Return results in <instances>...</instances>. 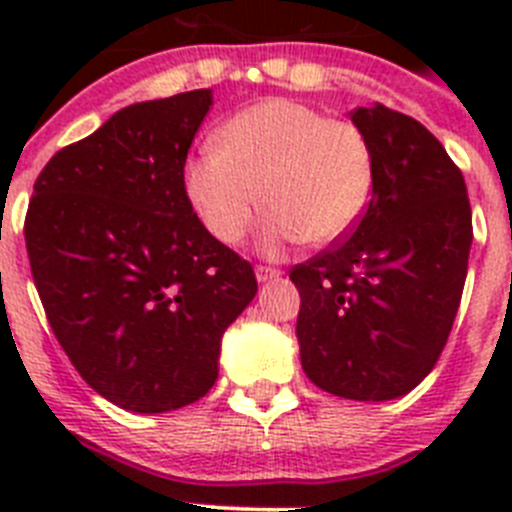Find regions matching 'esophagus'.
Returning a JSON list of instances; mask_svg holds the SVG:
<instances>
[{
  "label": "esophagus",
  "instance_id": "1",
  "mask_svg": "<svg viewBox=\"0 0 512 512\" xmlns=\"http://www.w3.org/2000/svg\"><path fill=\"white\" fill-rule=\"evenodd\" d=\"M282 277V271L279 269H271V266H256V279H259V284H266L271 282V279H279Z\"/></svg>",
  "mask_w": 512,
  "mask_h": 512
}]
</instances>
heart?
<instances>
[{
	"label": "heart",
	"instance_id": "b5f03b06",
	"mask_svg": "<svg viewBox=\"0 0 512 512\" xmlns=\"http://www.w3.org/2000/svg\"><path fill=\"white\" fill-rule=\"evenodd\" d=\"M374 189V153L354 122L333 120L295 99L271 97L217 128L215 148L184 164V192L202 225L238 246L269 207L261 248L328 246L351 233Z\"/></svg>",
	"mask_w": 512,
	"mask_h": 512
}]
</instances>
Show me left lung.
<instances>
[{
	"instance_id": "obj_1",
	"label": "left lung",
	"mask_w": 512,
	"mask_h": 512,
	"mask_svg": "<svg viewBox=\"0 0 512 512\" xmlns=\"http://www.w3.org/2000/svg\"><path fill=\"white\" fill-rule=\"evenodd\" d=\"M351 122L374 153L369 207L348 238L295 266L297 341L320 390L359 402L397 400L441 356L472 248L467 184L446 148L384 104Z\"/></svg>"
}]
</instances>
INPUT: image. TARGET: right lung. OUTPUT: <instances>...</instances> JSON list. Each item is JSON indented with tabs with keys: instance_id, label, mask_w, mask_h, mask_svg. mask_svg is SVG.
Masks as SVG:
<instances>
[{
	"instance_id": "add662e5",
	"label": "right lung",
	"mask_w": 512,
	"mask_h": 512,
	"mask_svg": "<svg viewBox=\"0 0 512 512\" xmlns=\"http://www.w3.org/2000/svg\"><path fill=\"white\" fill-rule=\"evenodd\" d=\"M210 107L212 89L122 107L45 164L27 207L48 323L84 382L130 413L205 397L223 333L259 289L184 192Z\"/></svg>"
}]
</instances>
